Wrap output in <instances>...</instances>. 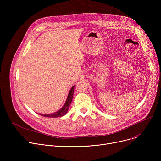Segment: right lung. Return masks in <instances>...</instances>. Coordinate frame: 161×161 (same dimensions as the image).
<instances>
[{
  "instance_id": "1",
  "label": "right lung",
  "mask_w": 161,
  "mask_h": 161,
  "mask_svg": "<svg viewBox=\"0 0 161 161\" xmlns=\"http://www.w3.org/2000/svg\"><path fill=\"white\" fill-rule=\"evenodd\" d=\"M74 86H72V87L71 88V89L69 91V93L68 95L67 98L66 102L64 104V106L62 107L61 109H59L57 112L53 113V114H40V115H42L44 117H62L64 116L69 110V106L72 103V100L73 98V95H74Z\"/></svg>"
}]
</instances>
